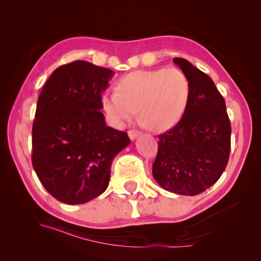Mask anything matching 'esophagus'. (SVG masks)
I'll use <instances>...</instances> for the list:
<instances>
[{
    "instance_id": "1",
    "label": "esophagus",
    "mask_w": 261,
    "mask_h": 261,
    "mask_svg": "<svg viewBox=\"0 0 261 261\" xmlns=\"http://www.w3.org/2000/svg\"><path fill=\"white\" fill-rule=\"evenodd\" d=\"M139 135H140V132H138V130L130 129V130L128 132V137H129L132 140H134L135 138H137Z\"/></svg>"
}]
</instances>
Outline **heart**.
I'll use <instances>...</instances> for the list:
<instances>
[{"label":"heart","instance_id":"1","mask_svg":"<svg viewBox=\"0 0 261 261\" xmlns=\"http://www.w3.org/2000/svg\"><path fill=\"white\" fill-rule=\"evenodd\" d=\"M191 87L178 68L136 70L116 83V92L106 93L101 102L109 121L116 127L139 116L149 128L167 129L183 116Z\"/></svg>","mask_w":261,"mask_h":261}]
</instances>
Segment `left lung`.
<instances>
[{"mask_svg": "<svg viewBox=\"0 0 261 261\" xmlns=\"http://www.w3.org/2000/svg\"><path fill=\"white\" fill-rule=\"evenodd\" d=\"M173 62L187 76L191 94L180 121L159 135L152 174L165 191L194 196L222 175L231 150L225 101L211 78L187 60Z\"/></svg>", "mask_w": 261, "mask_h": 261, "instance_id": "8db88e82", "label": "left lung"}]
</instances>
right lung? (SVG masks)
<instances>
[{"label": "right lung", "instance_id": "add662e5", "mask_svg": "<svg viewBox=\"0 0 261 261\" xmlns=\"http://www.w3.org/2000/svg\"><path fill=\"white\" fill-rule=\"evenodd\" d=\"M113 75L75 61L55 69L39 96L31 161L44 188L64 203H85L105 193L114 158L130 144L100 111Z\"/></svg>", "mask_w": 261, "mask_h": 261}]
</instances>
